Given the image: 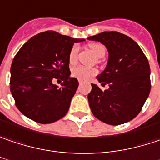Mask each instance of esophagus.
<instances>
[{"instance_id":"obj_1","label":"esophagus","mask_w":160,"mask_h":160,"mask_svg":"<svg viewBox=\"0 0 160 160\" xmlns=\"http://www.w3.org/2000/svg\"><path fill=\"white\" fill-rule=\"evenodd\" d=\"M79 83H80V85H81V84H82V81H80H80H79Z\"/></svg>"}]
</instances>
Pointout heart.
I'll return each instance as SVG.
<instances>
[{"label":"heart","mask_w":160,"mask_h":160,"mask_svg":"<svg viewBox=\"0 0 160 160\" xmlns=\"http://www.w3.org/2000/svg\"><path fill=\"white\" fill-rule=\"evenodd\" d=\"M89 50L92 52V53L95 56H97L98 58L103 57L106 53L105 47L99 43H90V44H89ZM77 56H78V47L73 46L71 48L70 54H69V61L71 64L76 63ZM97 73H98V71L96 69L88 68V67H84V66H77L71 70L72 77L78 79L79 80H82V81H86V80H89L91 77L95 76Z\"/></svg>","instance_id":"heart-1"}]
</instances>
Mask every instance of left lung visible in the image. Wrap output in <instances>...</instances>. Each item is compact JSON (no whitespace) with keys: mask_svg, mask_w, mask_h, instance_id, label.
<instances>
[{"mask_svg":"<svg viewBox=\"0 0 160 160\" xmlns=\"http://www.w3.org/2000/svg\"><path fill=\"white\" fill-rule=\"evenodd\" d=\"M106 46L108 64L97 80L101 90L91 84L88 95L93 115L109 125H120L133 119L140 112L150 92V68L144 52L136 42L117 32H103L89 37Z\"/></svg>","mask_w":160,"mask_h":160,"instance_id":"left-lung-1","label":"left lung"}]
</instances>
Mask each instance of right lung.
<instances>
[{
	"label": "right lung",
	"instance_id": "add662e5",
	"mask_svg": "<svg viewBox=\"0 0 160 160\" xmlns=\"http://www.w3.org/2000/svg\"><path fill=\"white\" fill-rule=\"evenodd\" d=\"M83 41L47 31L33 36L17 52L10 85L15 105L23 115L42 124L66 115L79 86L71 77L69 54L74 43ZM55 79L62 80L61 87L53 83Z\"/></svg>",
	"mask_w": 160,
	"mask_h": 160
}]
</instances>
